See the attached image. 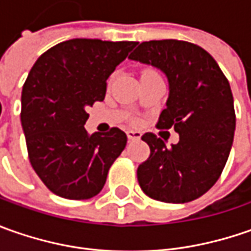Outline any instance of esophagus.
<instances>
[{"instance_id":"34e87169","label":"esophagus","mask_w":251,"mask_h":251,"mask_svg":"<svg viewBox=\"0 0 251 251\" xmlns=\"http://www.w3.org/2000/svg\"><path fill=\"white\" fill-rule=\"evenodd\" d=\"M127 138H128V140H130V141L140 140V138H141V132H138V131L128 130V131H127Z\"/></svg>"}]
</instances>
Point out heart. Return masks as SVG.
I'll return each instance as SVG.
<instances>
[{
    "mask_svg": "<svg viewBox=\"0 0 251 251\" xmlns=\"http://www.w3.org/2000/svg\"><path fill=\"white\" fill-rule=\"evenodd\" d=\"M113 79H114V75H111L110 78H109V82H107V83H109V85H110V83L113 82Z\"/></svg>",
    "mask_w": 251,
    "mask_h": 251,
    "instance_id": "heart-1",
    "label": "heart"
}]
</instances>
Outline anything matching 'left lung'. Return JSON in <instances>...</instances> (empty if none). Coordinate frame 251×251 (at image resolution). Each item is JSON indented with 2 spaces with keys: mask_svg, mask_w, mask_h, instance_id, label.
I'll return each mask as SVG.
<instances>
[{
  "mask_svg": "<svg viewBox=\"0 0 251 251\" xmlns=\"http://www.w3.org/2000/svg\"><path fill=\"white\" fill-rule=\"evenodd\" d=\"M130 58L166 74L168 107L156 127L178 132L170 148L152 132L141 137L151 155L137 169L140 187L158 201L190 202L217 183L232 148L236 116L229 81L214 57L190 42H142Z\"/></svg>",
  "mask_w": 251,
  "mask_h": 251,
  "instance_id": "8db88e82",
  "label": "left lung"
}]
</instances>
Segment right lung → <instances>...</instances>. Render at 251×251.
I'll list each match as a JSON object with an SVG mask.
<instances>
[{"label": "right lung", "instance_id": "add662e5", "mask_svg": "<svg viewBox=\"0 0 251 251\" xmlns=\"http://www.w3.org/2000/svg\"><path fill=\"white\" fill-rule=\"evenodd\" d=\"M137 42L71 39L55 44L32 67L22 88L21 121L37 176L58 197L99 194L127 144L124 131L88 134V106L101 101L106 81Z\"/></svg>", "mask_w": 251, "mask_h": 251}]
</instances>
